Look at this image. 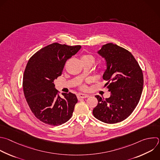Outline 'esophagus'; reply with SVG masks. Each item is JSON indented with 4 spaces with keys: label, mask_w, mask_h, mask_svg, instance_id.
<instances>
[{
    "label": "esophagus",
    "mask_w": 160,
    "mask_h": 160,
    "mask_svg": "<svg viewBox=\"0 0 160 160\" xmlns=\"http://www.w3.org/2000/svg\"><path fill=\"white\" fill-rule=\"evenodd\" d=\"M89 96L88 95H87V94H84V93H78V94H77V98H78V99H80V98H87V97H88Z\"/></svg>",
    "instance_id": "obj_1"
}]
</instances>
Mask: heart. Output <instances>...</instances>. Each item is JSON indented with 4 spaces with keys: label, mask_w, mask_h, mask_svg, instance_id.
Returning <instances> with one entry per match:
<instances>
[{
    "label": "heart",
    "mask_w": 160,
    "mask_h": 160,
    "mask_svg": "<svg viewBox=\"0 0 160 160\" xmlns=\"http://www.w3.org/2000/svg\"><path fill=\"white\" fill-rule=\"evenodd\" d=\"M82 59H88V60H91L92 61L94 60V58L92 55H85L82 57ZM85 87H82V88H85Z\"/></svg>",
    "instance_id": "obj_1"
}]
</instances>
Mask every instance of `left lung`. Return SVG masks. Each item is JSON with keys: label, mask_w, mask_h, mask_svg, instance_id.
Here are the masks:
<instances>
[{"label": "left lung", "mask_w": 160, "mask_h": 160, "mask_svg": "<svg viewBox=\"0 0 160 160\" xmlns=\"http://www.w3.org/2000/svg\"><path fill=\"white\" fill-rule=\"evenodd\" d=\"M107 62L103 79L111 92L109 98L95 97L98 104L93 116L108 124H115L128 118L138 104L143 88L142 71L135 58L127 49L112 43L103 45L98 51Z\"/></svg>", "instance_id": "8db88e82"}]
</instances>
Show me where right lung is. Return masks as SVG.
<instances>
[{
    "mask_svg": "<svg viewBox=\"0 0 160 160\" xmlns=\"http://www.w3.org/2000/svg\"><path fill=\"white\" fill-rule=\"evenodd\" d=\"M81 46H68L55 42L38 51L26 67L22 87L29 107L40 121L59 126L72 116L78 99L75 94L55 89L54 80L62 75L68 59L80 49Z\"/></svg>",
    "mask_w": 160,
    "mask_h": 160,
    "instance_id": "1",
    "label": "right lung"
}]
</instances>
